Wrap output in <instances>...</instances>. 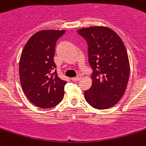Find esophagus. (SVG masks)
Segmentation results:
<instances>
[{"mask_svg": "<svg viewBox=\"0 0 146 146\" xmlns=\"http://www.w3.org/2000/svg\"><path fill=\"white\" fill-rule=\"evenodd\" d=\"M82 79V76H77L76 77H74V78H72V81H73V82H76V81H79L80 79Z\"/></svg>", "mask_w": 146, "mask_h": 146, "instance_id": "obj_1", "label": "esophagus"}]
</instances>
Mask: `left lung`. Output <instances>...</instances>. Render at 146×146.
Returning <instances> with one entry per match:
<instances>
[{
  "label": "left lung",
  "mask_w": 146,
  "mask_h": 146,
  "mask_svg": "<svg viewBox=\"0 0 146 146\" xmlns=\"http://www.w3.org/2000/svg\"><path fill=\"white\" fill-rule=\"evenodd\" d=\"M77 33L88 42V61L94 70L92 86L84 91L85 100L94 108H110L123 96L129 79V60L124 43L106 27L82 28Z\"/></svg>",
  "instance_id": "left-lung-1"
}]
</instances>
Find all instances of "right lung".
<instances>
[{
	"mask_svg": "<svg viewBox=\"0 0 146 146\" xmlns=\"http://www.w3.org/2000/svg\"><path fill=\"white\" fill-rule=\"evenodd\" d=\"M65 30L45 29L34 34L24 46L19 62V76L26 96L33 105L50 108L63 100L67 82L57 76L54 63L56 41Z\"/></svg>",
	"mask_w": 146,
	"mask_h": 146,
	"instance_id": "right-lung-1",
	"label": "right lung"
}]
</instances>
